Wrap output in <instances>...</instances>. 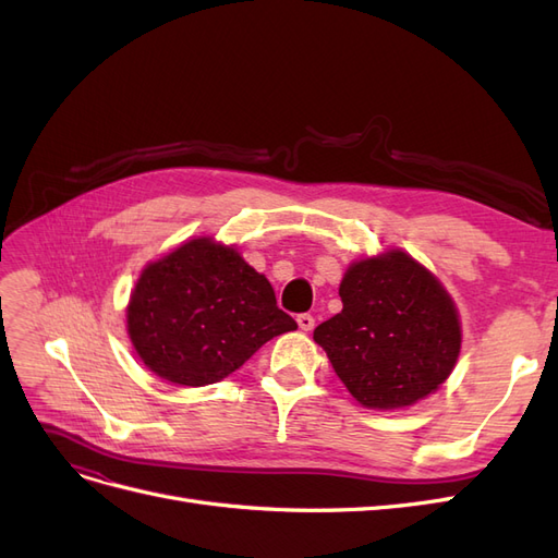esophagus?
Segmentation results:
<instances>
[{
    "instance_id": "obj_1",
    "label": "esophagus",
    "mask_w": 558,
    "mask_h": 558,
    "mask_svg": "<svg viewBox=\"0 0 558 558\" xmlns=\"http://www.w3.org/2000/svg\"><path fill=\"white\" fill-rule=\"evenodd\" d=\"M298 326H300V330L310 332L314 328V316L312 314H298Z\"/></svg>"
}]
</instances>
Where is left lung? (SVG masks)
I'll list each match as a JSON object with an SVG mask.
<instances>
[{"label": "left lung", "mask_w": 558, "mask_h": 558, "mask_svg": "<svg viewBox=\"0 0 558 558\" xmlns=\"http://www.w3.org/2000/svg\"><path fill=\"white\" fill-rule=\"evenodd\" d=\"M342 312L314 330L335 375L365 408L400 410L435 393L461 351L453 300L404 251L351 263Z\"/></svg>", "instance_id": "8db88e82"}]
</instances>
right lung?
I'll use <instances>...</instances> for the list:
<instances>
[{"label": "right lung", "instance_id": "add662e5", "mask_svg": "<svg viewBox=\"0 0 558 558\" xmlns=\"http://www.w3.org/2000/svg\"><path fill=\"white\" fill-rule=\"evenodd\" d=\"M295 328L269 281L232 246L209 238L148 263L128 305L137 356L179 386L221 381L265 342Z\"/></svg>", "mask_w": 558, "mask_h": 558}]
</instances>
